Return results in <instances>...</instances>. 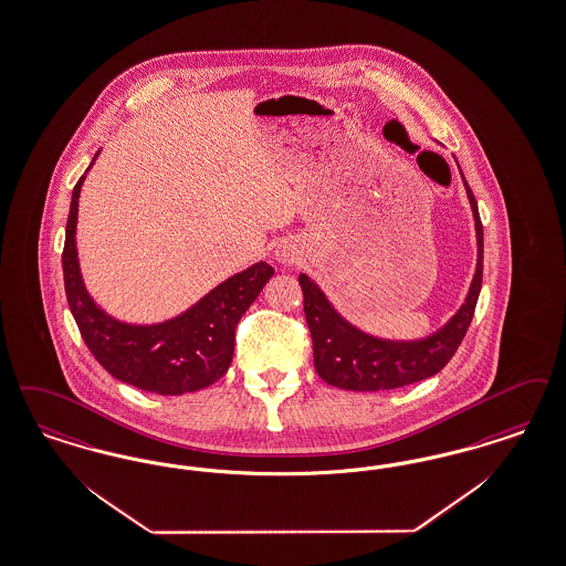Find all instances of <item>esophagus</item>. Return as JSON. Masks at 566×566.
<instances>
[{"instance_id": "obj_1", "label": "esophagus", "mask_w": 566, "mask_h": 566, "mask_svg": "<svg viewBox=\"0 0 566 566\" xmlns=\"http://www.w3.org/2000/svg\"><path fill=\"white\" fill-rule=\"evenodd\" d=\"M275 256H277V261H280V263H293L294 261V256L291 254V250L289 249L275 250Z\"/></svg>"}]
</instances>
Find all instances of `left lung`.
<instances>
[{"mask_svg":"<svg viewBox=\"0 0 566 566\" xmlns=\"http://www.w3.org/2000/svg\"><path fill=\"white\" fill-rule=\"evenodd\" d=\"M461 179L474 214L478 261L463 305L436 333L423 339L407 340L381 339L368 335L340 316L328 296L307 273L298 275V284L303 289L305 319L314 343V366L322 381L349 391L396 389L433 377L454 356L474 317L475 303L482 286L484 252L478 203L463 172Z\"/></svg>","mask_w":566,"mask_h":566,"instance_id":"8db88e82","label":"left lung"}]
</instances>
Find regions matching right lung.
Segmentation results:
<instances>
[{"instance_id": "obj_1", "label": "right lung", "mask_w": 566, "mask_h": 566, "mask_svg": "<svg viewBox=\"0 0 566 566\" xmlns=\"http://www.w3.org/2000/svg\"><path fill=\"white\" fill-rule=\"evenodd\" d=\"M84 179L86 175L73 187L69 206L63 275L71 314L92 356L117 381L159 396H181L219 381L233 358L235 326L270 282L272 265L259 261L227 277L170 319L154 324L117 319L92 298L80 270L75 229Z\"/></svg>"}]
</instances>
